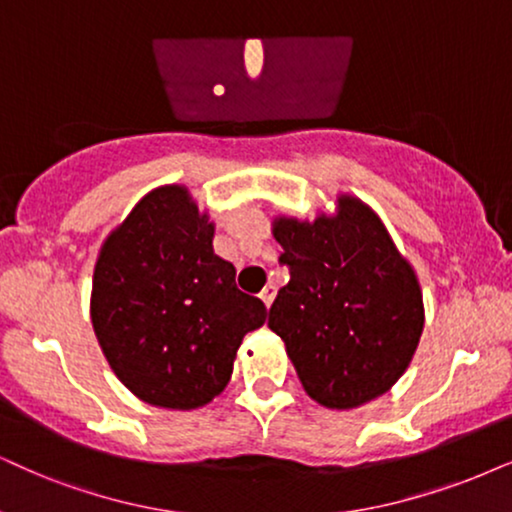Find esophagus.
<instances>
[{
    "label": "esophagus",
    "instance_id": "34e87169",
    "mask_svg": "<svg viewBox=\"0 0 512 512\" xmlns=\"http://www.w3.org/2000/svg\"><path fill=\"white\" fill-rule=\"evenodd\" d=\"M274 295H276V286H274V283H267V286H264L262 293H260L262 302L267 304V309L271 307V302H274Z\"/></svg>",
    "mask_w": 512,
    "mask_h": 512
}]
</instances>
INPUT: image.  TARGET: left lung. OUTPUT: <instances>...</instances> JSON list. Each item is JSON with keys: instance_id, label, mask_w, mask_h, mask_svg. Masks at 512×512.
<instances>
[{"instance_id": "left-lung-1", "label": "left lung", "mask_w": 512, "mask_h": 512, "mask_svg": "<svg viewBox=\"0 0 512 512\" xmlns=\"http://www.w3.org/2000/svg\"><path fill=\"white\" fill-rule=\"evenodd\" d=\"M281 264L290 269L269 309L304 392L349 411L404 375L423 335L425 307L416 269L383 219L349 193L335 215L274 217Z\"/></svg>"}]
</instances>
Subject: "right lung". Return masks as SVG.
<instances>
[{"mask_svg":"<svg viewBox=\"0 0 512 512\" xmlns=\"http://www.w3.org/2000/svg\"><path fill=\"white\" fill-rule=\"evenodd\" d=\"M215 222L191 191H148L103 241L94 264L92 326L103 357L134 397L191 411L224 392L245 333L267 321L260 297L236 288L215 255Z\"/></svg>","mask_w":512,"mask_h":512,"instance_id":"add662e5","label":"right lung"}]
</instances>
